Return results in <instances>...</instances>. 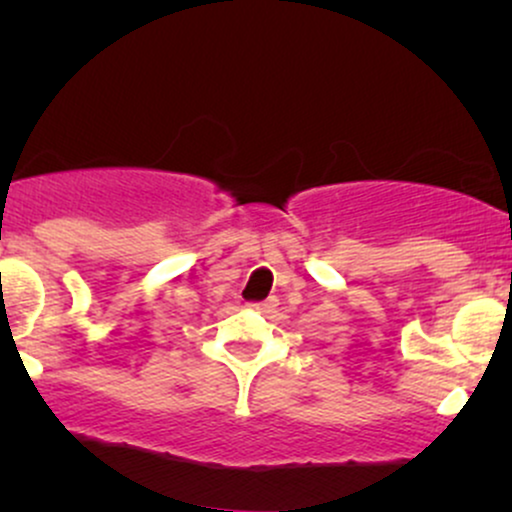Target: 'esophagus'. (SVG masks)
I'll return each instance as SVG.
<instances>
[{"instance_id":"obj_1","label":"esophagus","mask_w":512,"mask_h":512,"mask_svg":"<svg viewBox=\"0 0 512 512\" xmlns=\"http://www.w3.org/2000/svg\"><path fill=\"white\" fill-rule=\"evenodd\" d=\"M276 305V298H267V301H260V303H250L252 310H260V313H269Z\"/></svg>"}]
</instances>
